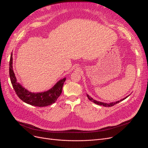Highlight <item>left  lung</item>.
Instances as JSON below:
<instances>
[{"mask_svg": "<svg viewBox=\"0 0 148 148\" xmlns=\"http://www.w3.org/2000/svg\"><path fill=\"white\" fill-rule=\"evenodd\" d=\"M129 96H130V95H129L128 96L126 97L125 98H123L122 99H121L120 101H116V102H114V103H102V102H100V101H96V100L94 99H93L92 98H91L89 95H88V94H87V97H88V99H89L90 101H91L92 102L94 103H95V104H98V105H99V106H104V107H112V106H113L114 105L116 104L117 103H119V102L122 101H123V100H124L125 99H126V98H127V97H128Z\"/></svg>", "mask_w": 148, "mask_h": 148, "instance_id": "8db88e82", "label": "left lung"}]
</instances>
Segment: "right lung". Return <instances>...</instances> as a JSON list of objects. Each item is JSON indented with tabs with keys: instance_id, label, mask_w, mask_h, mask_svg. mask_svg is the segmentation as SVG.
I'll list each match as a JSON object with an SVG mask.
<instances>
[{
	"instance_id": "1",
	"label": "right lung",
	"mask_w": 148,
	"mask_h": 148,
	"mask_svg": "<svg viewBox=\"0 0 148 148\" xmlns=\"http://www.w3.org/2000/svg\"><path fill=\"white\" fill-rule=\"evenodd\" d=\"M10 77L13 88L19 98L23 102L36 107L48 106L55 103L61 95L62 87L66 80V78L59 80L52 88L46 92L40 93L29 92L17 82L13 71L12 53H11L10 61Z\"/></svg>"
}]
</instances>
